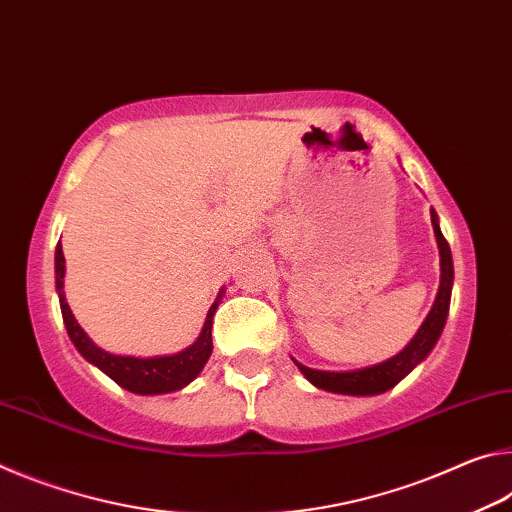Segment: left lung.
<instances>
[{
  "label": "left lung",
  "instance_id": "8db88e82",
  "mask_svg": "<svg viewBox=\"0 0 512 512\" xmlns=\"http://www.w3.org/2000/svg\"><path fill=\"white\" fill-rule=\"evenodd\" d=\"M431 224H433V233L440 249V288H438V297L433 301L431 313L426 315L420 331L415 333V338L410 340L397 356L383 360L379 365L363 367V370H354V372L313 370V367L301 365L292 358L295 360V365L299 367V372L304 374L315 388L335 392V395H351V397L381 395V392L395 388L406 374L413 372L415 367L431 354V349L435 347V342H438L442 329H445V322L449 315V301H451V286H454V261H451V249L445 236H442L435 211H431Z\"/></svg>",
  "mask_w": 512,
  "mask_h": 512
}]
</instances>
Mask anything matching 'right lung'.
<instances>
[{
  "label": "right lung",
  "instance_id": "obj_1",
  "mask_svg": "<svg viewBox=\"0 0 512 512\" xmlns=\"http://www.w3.org/2000/svg\"><path fill=\"white\" fill-rule=\"evenodd\" d=\"M54 267H56V292H58V304H61V313H63V322L67 335L74 342V347L79 349V354L99 367L106 376L122 385L124 390L136 392V395H165V392H174L181 390L183 385H188L192 379H197V374L204 370L206 360L213 354V315L217 311V304L222 299V290L217 295L215 304L208 308L204 329H201L199 338L192 342L190 347H186L179 354L172 356H154V358H136V356H117L111 354V351H104L102 347H97L92 342L86 331L81 329L79 322L74 320V315L70 311L65 301V292H63V276H65V256H63V247L61 242L56 245V256H54Z\"/></svg>",
  "mask_w": 512,
  "mask_h": 512
}]
</instances>
